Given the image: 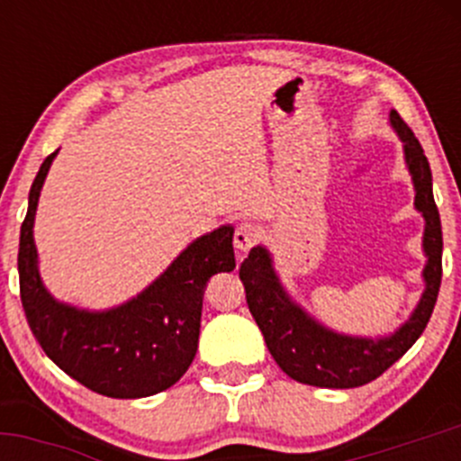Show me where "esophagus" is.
Wrapping results in <instances>:
<instances>
[{
  "label": "esophagus",
  "instance_id": "obj_1",
  "mask_svg": "<svg viewBox=\"0 0 461 461\" xmlns=\"http://www.w3.org/2000/svg\"><path fill=\"white\" fill-rule=\"evenodd\" d=\"M258 239H260L258 227L252 225V222H243V225L236 227V231H234V248L239 249V252L245 254L258 243Z\"/></svg>",
  "mask_w": 461,
  "mask_h": 461
}]
</instances>
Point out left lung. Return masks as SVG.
I'll use <instances>...</instances> for the list:
<instances>
[{
  "mask_svg": "<svg viewBox=\"0 0 461 461\" xmlns=\"http://www.w3.org/2000/svg\"><path fill=\"white\" fill-rule=\"evenodd\" d=\"M388 122L403 149V162L415 189V209L424 218V292L411 317L388 334H348L310 314L283 285L265 245L252 248L240 265L249 312L263 332L269 355L287 376L317 388H357L384 375L421 337L435 308L441 283V222L432 198V174L415 133L390 109Z\"/></svg>",
  "mask_w": 461,
  "mask_h": 461,
  "instance_id": "left-lung-1",
  "label": "left lung"
}]
</instances>
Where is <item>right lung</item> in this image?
<instances>
[{
	"mask_svg": "<svg viewBox=\"0 0 461 461\" xmlns=\"http://www.w3.org/2000/svg\"><path fill=\"white\" fill-rule=\"evenodd\" d=\"M58 151L41 162L22 222L17 269L26 319L46 357L88 390L113 399L151 397L171 388L196 357L204 287L213 274L236 267L234 225L198 236L144 290L113 308L55 299L41 281L32 227Z\"/></svg>",
	"mask_w": 461,
	"mask_h": 461,
	"instance_id": "right-lung-1",
	"label": "right lung"
}]
</instances>
